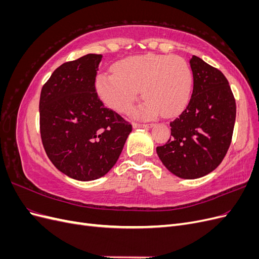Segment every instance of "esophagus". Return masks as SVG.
Here are the masks:
<instances>
[{
  "label": "esophagus",
  "instance_id": "34e87169",
  "mask_svg": "<svg viewBox=\"0 0 259 259\" xmlns=\"http://www.w3.org/2000/svg\"><path fill=\"white\" fill-rule=\"evenodd\" d=\"M133 126H134L135 128H149L152 126V124H144V123H134L133 124Z\"/></svg>",
  "mask_w": 259,
  "mask_h": 259
}]
</instances>
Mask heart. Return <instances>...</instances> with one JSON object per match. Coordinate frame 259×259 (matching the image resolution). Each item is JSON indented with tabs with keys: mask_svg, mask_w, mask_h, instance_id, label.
Returning <instances> with one entry per match:
<instances>
[{
	"mask_svg": "<svg viewBox=\"0 0 259 259\" xmlns=\"http://www.w3.org/2000/svg\"><path fill=\"white\" fill-rule=\"evenodd\" d=\"M140 90L146 98L135 114L152 119L160 113L175 115L189 103L192 73L179 56L140 55L123 59L113 73H100L96 79L99 98L116 112H130L138 100Z\"/></svg>",
	"mask_w": 259,
	"mask_h": 259,
	"instance_id": "b5f03b06",
	"label": "heart"
}]
</instances>
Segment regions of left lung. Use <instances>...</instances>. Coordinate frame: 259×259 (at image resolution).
Returning a JSON list of instances; mask_svg holds the SVG:
<instances>
[{
	"label": "left lung",
	"instance_id": "8db88e82",
	"mask_svg": "<svg viewBox=\"0 0 259 259\" xmlns=\"http://www.w3.org/2000/svg\"><path fill=\"white\" fill-rule=\"evenodd\" d=\"M193 90L189 104L170 125L167 143L156 147L170 173L195 179L209 174L226 156L236 122V99L224 73L197 56L190 59Z\"/></svg>",
	"mask_w": 259,
	"mask_h": 259
}]
</instances>
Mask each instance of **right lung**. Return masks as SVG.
<instances>
[{
  "label": "right lung",
  "instance_id": "right-lung-1",
  "mask_svg": "<svg viewBox=\"0 0 259 259\" xmlns=\"http://www.w3.org/2000/svg\"><path fill=\"white\" fill-rule=\"evenodd\" d=\"M103 56L89 54L58 67L41 91L40 133L52 163L81 182L110 170L132 132V124L105 107L96 92Z\"/></svg>",
  "mask_w": 259,
  "mask_h": 259
}]
</instances>
